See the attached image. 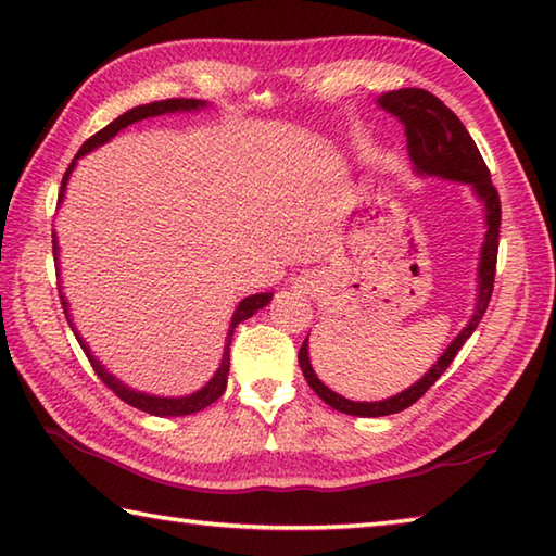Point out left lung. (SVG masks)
Masks as SVG:
<instances>
[{"label":"left lung","instance_id":"1","mask_svg":"<svg viewBox=\"0 0 556 556\" xmlns=\"http://www.w3.org/2000/svg\"><path fill=\"white\" fill-rule=\"evenodd\" d=\"M378 106L393 116L401 119L405 126L407 136V153H410L413 168L417 175H425V178H442V180H456L464 185H471L476 198L481 200L483 212H485V237L481 247V261H479V295H476V307L459 334H456L454 342L444 349V354L437 358V364L427 371L420 381L405 388L403 393L393 397H386V401L376 403H356L349 401V397L334 393L332 388H327L319 381L313 364H309V352H307V339L300 346L298 364L303 368L305 381L309 388L323 397L327 405H332L334 410L356 415V417H383L401 413L405 407L420 401V397L430 391L437 378H440L454 356L459 354L466 339L473 334V329L489 309L491 295H493V280H495V261H498V229H501V200L498 190L493 188L491 173L485 168L479 149L471 139V134L466 131V126L459 122L450 106L442 100H437L432 92L417 90V87H403V90H393L378 97Z\"/></svg>","mask_w":556,"mask_h":556}]
</instances>
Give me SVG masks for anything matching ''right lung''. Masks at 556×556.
I'll return each instance as SVG.
<instances>
[{"mask_svg":"<svg viewBox=\"0 0 556 556\" xmlns=\"http://www.w3.org/2000/svg\"><path fill=\"white\" fill-rule=\"evenodd\" d=\"M207 106V102L202 100H182V97H178V100H161V102H151V104H141V106H134V110L124 112L122 116H116V119L112 124H106L102 131H97L94 136H90L83 146L80 151H77L75 161L67 165V170L63 175V182H61V194H58V204L63 202V194H65V185L67 180H71V173L75 168L77 159H83L85 153H90L94 149H100L102 143H106L110 139H114L116 134H119L122 129H126V126L134 124V122H141V119H149V116H159V114H173V112H198V110H204ZM53 256H55V263H58V241H55V233H53ZM273 293H256V295H249L243 298L239 307L233 309L231 315V325H229V332H227V339H224V354H222V364L217 368V374H214L207 383H204L200 391H194L190 395H182V397H163V395H149V393H141V391H134V388L124 386L119 378H114L106 368L97 362L94 354L90 352V346L85 344V339L75 332V325L71 319V309H67V300L65 295L61 293V303H63V309H65V317H67V325L73 327V332L77 337V342H80L85 356L90 358V364L94 368V374L102 378V383L106 388H112V391L122 397L124 403H129L131 407H139V410L149 413V415H155V417H180V415H192V413H200L204 410V407L212 405L217 397H222V393L227 391V376H229V346H231V337H233V327H237L239 323H243V319H249L251 315H256L258 309L266 307L270 303Z\"/></svg>","mask_w":556,"mask_h":556,"instance_id":"obj_1","label":"right lung"}]
</instances>
